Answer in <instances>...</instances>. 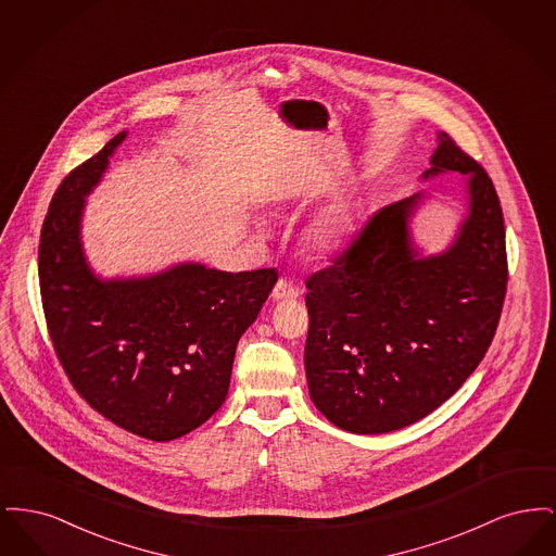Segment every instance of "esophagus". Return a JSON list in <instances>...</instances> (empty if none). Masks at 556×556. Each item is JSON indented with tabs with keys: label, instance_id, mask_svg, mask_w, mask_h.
<instances>
[{
	"label": "esophagus",
	"instance_id": "obj_1",
	"mask_svg": "<svg viewBox=\"0 0 556 556\" xmlns=\"http://www.w3.org/2000/svg\"><path fill=\"white\" fill-rule=\"evenodd\" d=\"M273 300H277V302H288V300H298L300 298V291H298V288H293L291 286L290 281H286V279H279L277 281V286L273 288Z\"/></svg>",
	"mask_w": 556,
	"mask_h": 556
}]
</instances>
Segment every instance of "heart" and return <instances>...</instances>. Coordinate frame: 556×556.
<instances>
[{
  "instance_id": "heart-1",
  "label": "heart",
  "mask_w": 556,
  "mask_h": 556,
  "mask_svg": "<svg viewBox=\"0 0 556 556\" xmlns=\"http://www.w3.org/2000/svg\"><path fill=\"white\" fill-rule=\"evenodd\" d=\"M352 225L354 218L345 202L329 204L306 223V227L302 229V243L313 256L329 258L342 250L352 231Z\"/></svg>"
}]
</instances>
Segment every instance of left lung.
I'll return each mask as SVG.
<instances>
[{
    "label": "left lung",
    "mask_w": 556,
    "mask_h": 556,
    "mask_svg": "<svg viewBox=\"0 0 556 556\" xmlns=\"http://www.w3.org/2000/svg\"><path fill=\"white\" fill-rule=\"evenodd\" d=\"M421 181L458 173L465 212L425 254L413 218L431 191L377 212L336 263L306 281L304 348L318 410L350 433H388L442 406L485 356L506 291L503 208L490 177L446 132Z\"/></svg>",
    "instance_id": "1"
}]
</instances>
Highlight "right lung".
<instances>
[{"mask_svg":"<svg viewBox=\"0 0 556 556\" xmlns=\"http://www.w3.org/2000/svg\"><path fill=\"white\" fill-rule=\"evenodd\" d=\"M127 135H114L53 193L39 283L55 354L75 390L112 424L168 442L225 402L239 338L277 270L227 273L187 261L131 277L96 273L83 245L85 206Z\"/></svg>","mask_w":556,"mask_h":556,"instance_id":"obj_1","label":"right lung"}]
</instances>
